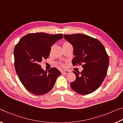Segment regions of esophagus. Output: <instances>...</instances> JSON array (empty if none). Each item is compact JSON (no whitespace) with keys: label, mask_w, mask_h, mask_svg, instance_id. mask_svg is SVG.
Listing matches in <instances>:
<instances>
[{"label":"esophagus","mask_w":123,"mask_h":123,"mask_svg":"<svg viewBox=\"0 0 123 123\" xmlns=\"http://www.w3.org/2000/svg\"><path fill=\"white\" fill-rule=\"evenodd\" d=\"M61 73L62 74H69L70 72L69 71V70H62V71L61 72Z\"/></svg>","instance_id":"1"}]
</instances>
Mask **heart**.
I'll use <instances>...</instances> for the list:
<instances>
[{"instance_id": "obj_1", "label": "heart", "mask_w": 123, "mask_h": 123, "mask_svg": "<svg viewBox=\"0 0 123 123\" xmlns=\"http://www.w3.org/2000/svg\"><path fill=\"white\" fill-rule=\"evenodd\" d=\"M66 43H67V42H64V43H63V44H66ZM60 64H61V63H60Z\"/></svg>"}]
</instances>
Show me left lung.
<instances>
[{"label": "left lung", "mask_w": 123, "mask_h": 123, "mask_svg": "<svg viewBox=\"0 0 123 123\" xmlns=\"http://www.w3.org/2000/svg\"><path fill=\"white\" fill-rule=\"evenodd\" d=\"M72 45L74 66L82 65L81 72H73L76 80L70 87L80 94H88L99 88L107 74L109 58L103 44L97 39L84 34L64 35Z\"/></svg>", "instance_id": "obj_1"}]
</instances>
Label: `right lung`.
Masks as SVG:
<instances>
[{
	"instance_id": "obj_1",
	"label": "right lung",
	"mask_w": 123,
	"mask_h": 123,
	"mask_svg": "<svg viewBox=\"0 0 123 123\" xmlns=\"http://www.w3.org/2000/svg\"><path fill=\"white\" fill-rule=\"evenodd\" d=\"M62 38V34L32 33L23 37L14 47L16 72L23 85L30 93L41 95L53 88L61 72L56 68L44 70L39 64L49 57L52 45Z\"/></svg>"
}]
</instances>
